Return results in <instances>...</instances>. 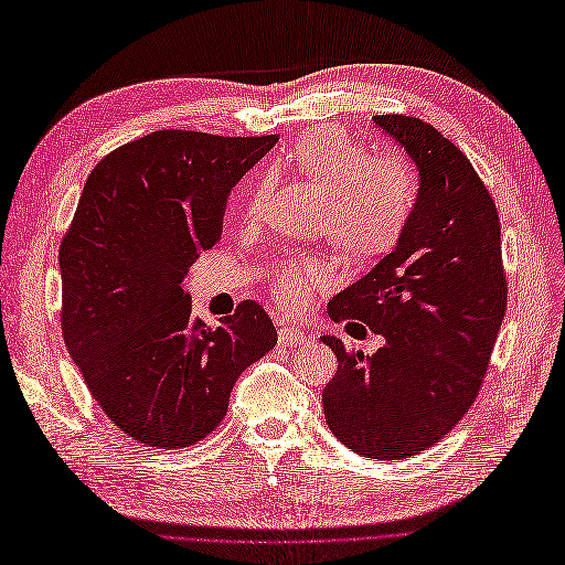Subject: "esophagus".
<instances>
[{
  "label": "esophagus",
  "mask_w": 565,
  "mask_h": 565,
  "mask_svg": "<svg viewBox=\"0 0 565 565\" xmlns=\"http://www.w3.org/2000/svg\"><path fill=\"white\" fill-rule=\"evenodd\" d=\"M278 341H280L282 345H308V343H310V337L303 334V332H299V329H295V327H280Z\"/></svg>",
  "instance_id": "34e87169"
}]
</instances>
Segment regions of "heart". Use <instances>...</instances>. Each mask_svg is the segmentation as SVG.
I'll return each mask as SVG.
<instances>
[{
	"mask_svg": "<svg viewBox=\"0 0 565 565\" xmlns=\"http://www.w3.org/2000/svg\"><path fill=\"white\" fill-rule=\"evenodd\" d=\"M289 163L322 191L320 226L348 255H383L399 241L418 199L416 174L406 161L369 157L345 132L313 128L291 147ZM266 196L268 180H259L247 199L252 217L262 215ZM329 280L332 270L324 262L306 259L278 268L274 291L285 308L301 310Z\"/></svg>",
	"mask_w": 565,
	"mask_h": 565,
	"instance_id": "obj_1",
	"label": "heart"
}]
</instances>
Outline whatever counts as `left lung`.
<instances>
[{"instance_id":"8db88e82","label":"left lung","mask_w":565,"mask_h":565,"mask_svg":"<svg viewBox=\"0 0 565 565\" xmlns=\"http://www.w3.org/2000/svg\"><path fill=\"white\" fill-rule=\"evenodd\" d=\"M418 172L399 241L329 301L334 322L360 320L385 343L372 358L337 353L324 385L329 430L364 458L399 460L439 441L472 406L508 308L500 220L465 153L414 116H374Z\"/></svg>"}]
</instances>
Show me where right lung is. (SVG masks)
I'll use <instances>...</instances> for the list:
<instances>
[{"mask_svg":"<svg viewBox=\"0 0 565 565\" xmlns=\"http://www.w3.org/2000/svg\"><path fill=\"white\" fill-rule=\"evenodd\" d=\"M276 142L157 130L88 174L57 257L63 337L93 399L140 444L201 441L238 376L278 343L257 301L207 327L182 287L222 236L231 189Z\"/></svg>","mask_w":565,"mask_h":565,"instance_id":"1","label":"right lung"}]
</instances>
